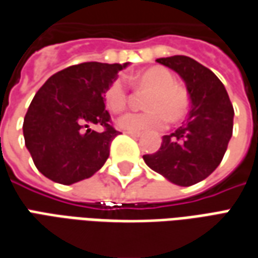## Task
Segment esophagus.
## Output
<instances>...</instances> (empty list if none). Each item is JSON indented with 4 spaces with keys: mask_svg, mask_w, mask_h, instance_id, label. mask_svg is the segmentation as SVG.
<instances>
[{
    "mask_svg": "<svg viewBox=\"0 0 258 258\" xmlns=\"http://www.w3.org/2000/svg\"><path fill=\"white\" fill-rule=\"evenodd\" d=\"M129 136H132V138H135V139H138V138H140L142 136V133L140 132H126Z\"/></svg>",
    "mask_w": 258,
    "mask_h": 258,
    "instance_id": "1",
    "label": "esophagus"
}]
</instances>
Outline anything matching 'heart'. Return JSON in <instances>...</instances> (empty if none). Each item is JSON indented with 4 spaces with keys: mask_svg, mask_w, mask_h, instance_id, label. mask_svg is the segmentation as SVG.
Here are the masks:
<instances>
[{
    "mask_svg": "<svg viewBox=\"0 0 258 258\" xmlns=\"http://www.w3.org/2000/svg\"><path fill=\"white\" fill-rule=\"evenodd\" d=\"M138 87L149 90L146 112H129L116 120L119 129L126 132H157L166 129L168 120L178 122L189 111L188 92L175 84L174 74L166 67L154 66L138 77ZM106 108L113 113L125 111L129 104V88L125 78L113 80L105 91Z\"/></svg>",
    "mask_w": 258,
    "mask_h": 258,
    "instance_id": "obj_1",
    "label": "heart"
}]
</instances>
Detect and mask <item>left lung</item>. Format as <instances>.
<instances>
[{"instance_id": "obj_1", "label": "left lung", "mask_w": 258, "mask_h": 258, "mask_svg": "<svg viewBox=\"0 0 258 258\" xmlns=\"http://www.w3.org/2000/svg\"><path fill=\"white\" fill-rule=\"evenodd\" d=\"M185 81L191 99L189 118L143 160L153 171L181 186L205 180L221 164L233 133V105L214 73L188 56L157 58Z\"/></svg>"}]
</instances>
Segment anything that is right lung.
<instances>
[{
    "instance_id": "right-lung-1",
    "label": "right lung",
    "mask_w": 258,
    "mask_h": 258,
    "mask_svg": "<svg viewBox=\"0 0 258 258\" xmlns=\"http://www.w3.org/2000/svg\"><path fill=\"white\" fill-rule=\"evenodd\" d=\"M126 66H70L40 87L25 115L24 138L44 177L70 185L105 164L112 140L119 135L105 109V91ZM91 124H101L103 132L90 130Z\"/></svg>"
}]
</instances>
